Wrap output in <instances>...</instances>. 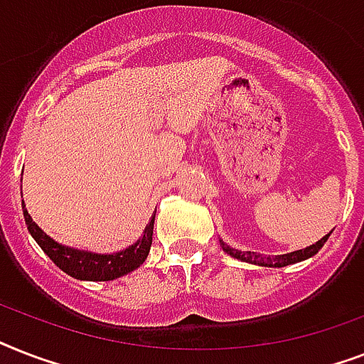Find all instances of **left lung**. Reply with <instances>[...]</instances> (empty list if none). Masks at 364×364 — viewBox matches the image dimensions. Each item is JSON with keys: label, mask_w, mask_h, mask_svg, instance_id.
<instances>
[{"label": "left lung", "mask_w": 364, "mask_h": 364, "mask_svg": "<svg viewBox=\"0 0 364 364\" xmlns=\"http://www.w3.org/2000/svg\"><path fill=\"white\" fill-rule=\"evenodd\" d=\"M331 232L327 236H323L319 242H316L314 245L306 249H299V251H293V253H285V255H276V257H262V255H257V253H251V251H240L236 247H230L228 243L223 242L219 238V243H221L223 251L234 259L242 260V262H249V264H257V266H266V268H283V266H289V264H294V262H302V260L310 259L314 255L319 251V249L325 245V242L328 240Z\"/></svg>", "instance_id": "obj_1"}]
</instances>
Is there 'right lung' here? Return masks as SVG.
<instances>
[{"mask_svg":"<svg viewBox=\"0 0 364 364\" xmlns=\"http://www.w3.org/2000/svg\"><path fill=\"white\" fill-rule=\"evenodd\" d=\"M22 211H24V221L28 225V230H30L31 238L37 242V245L45 251V255L58 266L60 270L65 272L68 276L75 277V279H81V282H111V279L126 276L132 270L139 268L151 251L154 213L156 211L149 219L141 238L136 243H132L130 247L117 251V253H92V251H82V249L70 247V245H62L37 227L36 221L31 219L28 210H26L24 200H22Z\"/></svg>","mask_w":364,"mask_h":364,"instance_id":"right-lung-1","label":"right lung"}]
</instances>
